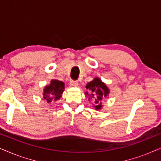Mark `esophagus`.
<instances>
[{"label": "esophagus", "instance_id": "1", "mask_svg": "<svg viewBox=\"0 0 161 161\" xmlns=\"http://www.w3.org/2000/svg\"><path fill=\"white\" fill-rule=\"evenodd\" d=\"M69 85L71 86H73V87H76L78 85V83L77 80H70L69 81Z\"/></svg>", "mask_w": 161, "mask_h": 161}]
</instances>
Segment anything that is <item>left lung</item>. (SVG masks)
Here are the masks:
<instances>
[{"label": "left lung", "instance_id": "obj_1", "mask_svg": "<svg viewBox=\"0 0 161 161\" xmlns=\"http://www.w3.org/2000/svg\"><path fill=\"white\" fill-rule=\"evenodd\" d=\"M86 89L89 92V96L91 98H94L96 105L95 109L100 110L102 108V100L103 98L107 97L109 94V89L104 83L102 82L100 78H95L93 80L90 81L86 84ZM89 92H86V94L88 95Z\"/></svg>", "mask_w": 161, "mask_h": 161}]
</instances>
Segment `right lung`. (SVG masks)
<instances>
[{"label":"right lung","mask_w":161,"mask_h":161,"mask_svg":"<svg viewBox=\"0 0 161 161\" xmlns=\"http://www.w3.org/2000/svg\"><path fill=\"white\" fill-rule=\"evenodd\" d=\"M64 91V83L58 80H52L50 85L44 89L43 97L48 103L59 100Z\"/></svg>","instance_id":"obj_1"}]
</instances>
